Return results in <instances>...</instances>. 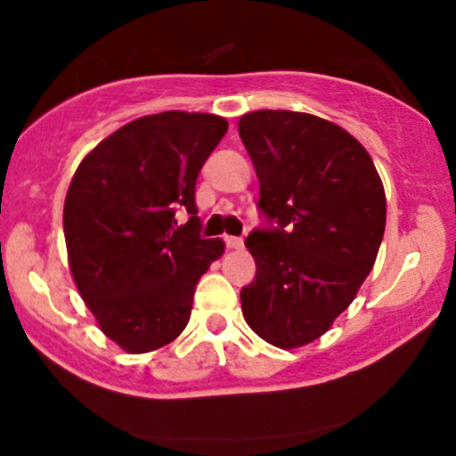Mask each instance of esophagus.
Listing matches in <instances>:
<instances>
[{
    "mask_svg": "<svg viewBox=\"0 0 456 456\" xmlns=\"http://www.w3.org/2000/svg\"><path fill=\"white\" fill-rule=\"evenodd\" d=\"M224 245H227V249H242V238L240 236H224Z\"/></svg>",
    "mask_w": 456,
    "mask_h": 456,
    "instance_id": "obj_1",
    "label": "esophagus"
}]
</instances>
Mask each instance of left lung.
Wrapping results in <instances>:
<instances>
[{
  "instance_id": "obj_1",
  "label": "left lung",
  "mask_w": 456,
  "mask_h": 456,
  "mask_svg": "<svg viewBox=\"0 0 456 456\" xmlns=\"http://www.w3.org/2000/svg\"><path fill=\"white\" fill-rule=\"evenodd\" d=\"M238 132L260 181L262 227L245 245L256 260L242 287L247 324L278 348L329 330L370 273L386 227V196L362 142L305 112L257 110Z\"/></svg>"
}]
</instances>
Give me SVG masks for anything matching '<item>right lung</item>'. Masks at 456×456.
Listing matches in <instances>:
<instances>
[{
	"instance_id": "add662e5",
	"label": "right lung",
	"mask_w": 456,
	"mask_h": 456,
	"mask_svg": "<svg viewBox=\"0 0 456 456\" xmlns=\"http://www.w3.org/2000/svg\"><path fill=\"white\" fill-rule=\"evenodd\" d=\"M216 114L136 118L81 160L63 207L68 262L101 330L127 353L181 335L220 238L200 236L199 172L227 132ZM191 220L181 228L175 211Z\"/></svg>"
}]
</instances>
